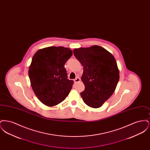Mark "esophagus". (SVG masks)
I'll use <instances>...</instances> for the list:
<instances>
[{"label": "esophagus", "mask_w": 150, "mask_h": 150, "mask_svg": "<svg viewBox=\"0 0 150 150\" xmlns=\"http://www.w3.org/2000/svg\"><path fill=\"white\" fill-rule=\"evenodd\" d=\"M80 81V79L78 78V77H77V78H76L74 79V82L76 83H78Z\"/></svg>", "instance_id": "1"}]
</instances>
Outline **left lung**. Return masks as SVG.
I'll use <instances>...</instances> for the list:
<instances>
[{
	"instance_id": "left-lung-1",
	"label": "left lung",
	"mask_w": 150,
	"mask_h": 150,
	"mask_svg": "<svg viewBox=\"0 0 150 150\" xmlns=\"http://www.w3.org/2000/svg\"><path fill=\"white\" fill-rule=\"evenodd\" d=\"M83 66L81 80L85 89L80 95L89 107L99 108L114 92L119 80V70L114 56L98 45L74 50Z\"/></svg>"
}]
</instances>
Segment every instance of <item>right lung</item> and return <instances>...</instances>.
<instances>
[{
	"label": "right lung",
	"instance_id": "add662e5",
	"mask_svg": "<svg viewBox=\"0 0 150 150\" xmlns=\"http://www.w3.org/2000/svg\"><path fill=\"white\" fill-rule=\"evenodd\" d=\"M72 50L64 47H50L38 50L29 66V76L36 96L44 105L56 106L66 98L74 81L67 79L64 65Z\"/></svg>",
	"mask_w": 150,
	"mask_h": 150
}]
</instances>
